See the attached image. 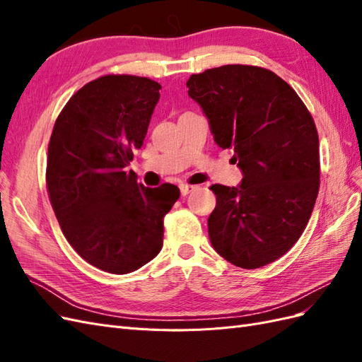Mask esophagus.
Returning a JSON list of instances; mask_svg holds the SVG:
<instances>
[{
	"label": "esophagus",
	"mask_w": 362,
	"mask_h": 362,
	"mask_svg": "<svg viewBox=\"0 0 362 362\" xmlns=\"http://www.w3.org/2000/svg\"><path fill=\"white\" fill-rule=\"evenodd\" d=\"M194 189H196L194 185H190V184H181V185H180V190H181V194H182V196H187V194L192 193Z\"/></svg>",
	"instance_id": "1"
}]
</instances>
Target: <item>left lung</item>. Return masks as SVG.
<instances>
[{"label":"left lung","mask_w":362,"mask_h":362,"mask_svg":"<svg viewBox=\"0 0 362 362\" xmlns=\"http://www.w3.org/2000/svg\"><path fill=\"white\" fill-rule=\"evenodd\" d=\"M189 96L214 141L233 149L238 187L211 185L208 235L217 254L242 269L281 258L308 223L320 187L319 134L299 95L264 68L225 64L193 74Z\"/></svg>","instance_id":"left-lung-1"}]
</instances>
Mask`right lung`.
Wrapping results in <instances>:
<instances>
[{
  "label": "right lung",
  "mask_w": 362,
  "mask_h": 362,
  "mask_svg": "<svg viewBox=\"0 0 362 362\" xmlns=\"http://www.w3.org/2000/svg\"><path fill=\"white\" fill-rule=\"evenodd\" d=\"M161 86L146 76L104 75L63 107L48 145L47 189L69 245L115 275L145 266L163 246V221L180 189H149L127 166L144 145Z\"/></svg>",
  "instance_id": "add662e5"
}]
</instances>
